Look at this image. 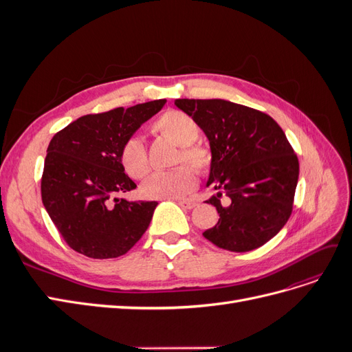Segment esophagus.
I'll return each mask as SVG.
<instances>
[{
	"label": "esophagus",
	"instance_id": "1",
	"mask_svg": "<svg viewBox=\"0 0 352 352\" xmlns=\"http://www.w3.org/2000/svg\"><path fill=\"white\" fill-rule=\"evenodd\" d=\"M179 206L190 210V208H194L197 206V202L194 199H179Z\"/></svg>",
	"mask_w": 352,
	"mask_h": 352
}]
</instances>
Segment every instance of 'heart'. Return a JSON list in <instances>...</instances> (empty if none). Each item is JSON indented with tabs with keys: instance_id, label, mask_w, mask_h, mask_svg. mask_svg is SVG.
I'll list each match as a JSON object with an SVG mask.
<instances>
[{
	"instance_id": "b5f03b06",
	"label": "heart",
	"mask_w": 352,
	"mask_h": 352,
	"mask_svg": "<svg viewBox=\"0 0 352 352\" xmlns=\"http://www.w3.org/2000/svg\"><path fill=\"white\" fill-rule=\"evenodd\" d=\"M153 131L179 145L175 164L188 163L193 167L179 166L168 172L153 173L142 185L144 195L164 199L190 194L197 188L195 172L206 175L212 166L211 150L197 141L201 132L198 123L184 111L167 110L157 117ZM120 163L132 179H142L150 172L146 148L140 138L132 136L124 141L120 150Z\"/></svg>"
}]
</instances>
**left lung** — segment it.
Segmentation results:
<instances>
[{
    "instance_id": "8db88e82",
    "label": "left lung",
    "mask_w": 352,
    "mask_h": 352,
    "mask_svg": "<svg viewBox=\"0 0 352 352\" xmlns=\"http://www.w3.org/2000/svg\"><path fill=\"white\" fill-rule=\"evenodd\" d=\"M207 135L212 166L207 202L219 221L202 235L219 248L245 252L261 247L291 217L300 163L269 114L226 100H176ZM228 197L223 208L221 197Z\"/></svg>"
}]
</instances>
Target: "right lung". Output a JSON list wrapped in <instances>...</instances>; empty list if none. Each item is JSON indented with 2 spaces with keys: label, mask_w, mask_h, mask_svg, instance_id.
<instances>
[{
  "label": "right lung",
  "mask_w": 352,
  "mask_h": 352,
  "mask_svg": "<svg viewBox=\"0 0 352 352\" xmlns=\"http://www.w3.org/2000/svg\"><path fill=\"white\" fill-rule=\"evenodd\" d=\"M166 100L87 114L57 132L48 145L41 194L61 238L89 258L126 254L150 226L157 201L117 198L136 185L120 150Z\"/></svg>",
  "instance_id": "obj_1"
}]
</instances>
